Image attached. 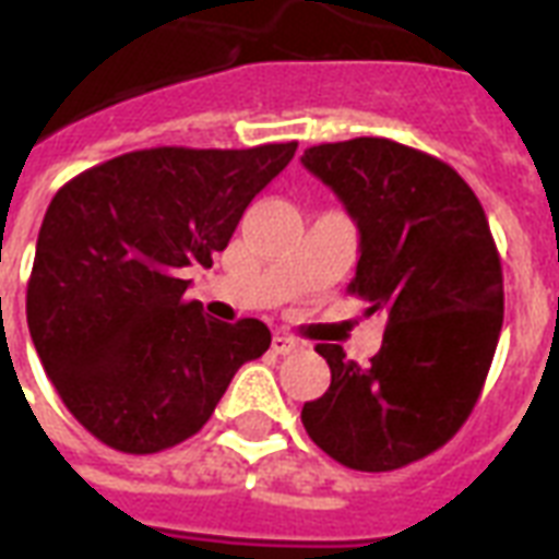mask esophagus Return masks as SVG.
Listing matches in <instances>:
<instances>
[{"instance_id": "1", "label": "esophagus", "mask_w": 559, "mask_h": 559, "mask_svg": "<svg viewBox=\"0 0 559 559\" xmlns=\"http://www.w3.org/2000/svg\"><path fill=\"white\" fill-rule=\"evenodd\" d=\"M301 348H305V343H298L296 336H289V334L272 336V352H275V355H296V352H301Z\"/></svg>"}]
</instances>
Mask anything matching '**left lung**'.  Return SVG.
Segmentation results:
<instances>
[{"label":"left lung","mask_w":559,"mask_h":559,"mask_svg":"<svg viewBox=\"0 0 559 559\" xmlns=\"http://www.w3.org/2000/svg\"><path fill=\"white\" fill-rule=\"evenodd\" d=\"M301 164L360 228L348 289L386 317L360 366L319 343L331 386L301 407L328 457L393 472L442 449L475 411L504 319V275L487 213L445 160L386 138L305 148Z\"/></svg>","instance_id":"1"}]
</instances>
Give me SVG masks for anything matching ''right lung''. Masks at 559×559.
I'll return each instance as SVG.
<instances>
[{
    "label": "right lung",
    "instance_id": "1",
    "mask_svg": "<svg viewBox=\"0 0 559 559\" xmlns=\"http://www.w3.org/2000/svg\"><path fill=\"white\" fill-rule=\"evenodd\" d=\"M296 140L251 148L155 146L84 169L43 216L25 317L67 411L122 454H157L211 419L261 319L216 322L187 301V266H211Z\"/></svg>",
    "mask_w": 559,
    "mask_h": 559
}]
</instances>
